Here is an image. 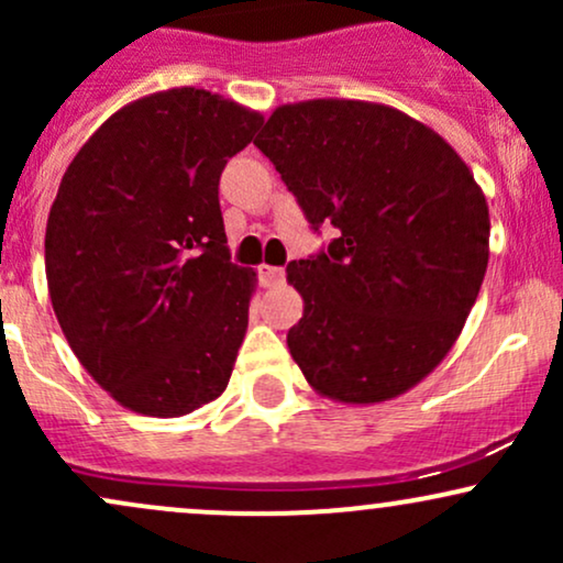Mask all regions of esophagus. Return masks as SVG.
I'll list each match as a JSON object with an SVG mask.
<instances>
[{
  "instance_id": "34e87169",
  "label": "esophagus",
  "mask_w": 563,
  "mask_h": 563,
  "mask_svg": "<svg viewBox=\"0 0 563 563\" xmlns=\"http://www.w3.org/2000/svg\"><path fill=\"white\" fill-rule=\"evenodd\" d=\"M260 275H262V283H264V286H267V288L280 286V283L286 280V269H283V267H269V264H262Z\"/></svg>"
}]
</instances>
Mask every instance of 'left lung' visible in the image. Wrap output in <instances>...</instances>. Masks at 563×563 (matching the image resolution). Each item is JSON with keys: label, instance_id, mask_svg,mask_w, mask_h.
I'll return each instance as SVG.
<instances>
[{"label": "left lung", "instance_id": "left-lung-1", "mask_svg": "<svg viewBox=\"0 0 563 563\" xmlns=\"http://www.w3.org/2000/svg\"><path fill=\"white\" fill-rule=\"evenodd\" d=\"M254 145L314 228L341 230L286 269L307 384L344 405L410 391L448 357L487 273L489 209L466 161L412 115L346 97L275 108Z\"/></svg>", "mask_w": 563, "mask_h": 563}]
</instances>
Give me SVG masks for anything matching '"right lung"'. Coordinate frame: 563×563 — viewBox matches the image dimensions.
Returning <instances> with one entry per match:
<instances>
[{"label":"right lung","instance_id":"obj_1","mask_svg":"<svg viewBox=\"0 0 563 563\" xmlns=\"http://www.w3.org/2000/svg\"><path fill=\"white\" fill-rule=\"evenodd\" d=\"M262 121L172 87L119 108L63 174L49 299L84 371L126 410L179 418L228 389L256 273L230 262L219 177Z\"/></svg>","mask_w":563,"mask_h":563}]
</instances>
